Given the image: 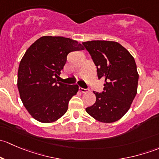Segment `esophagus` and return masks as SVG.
I'll return each instance as SVG.
<instances>
[{
	"instance_id": "esophagus-1",
	"label": "esophagus",
	"mask_w": 159,
	"mask_h": 159,
	"mask_svg": "<svg viewBox=\"0 0 159 159\" xmlns=\"http://www.w3.org/2000/svg\"><path fill=\"white\" fill-rule=\"evenodd\" d=\"M79 91H81V92L82 93H86L89 91V89H83V88L79 87Z\"/></svg>"
}]
</instances>
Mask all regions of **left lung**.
I'll return each mask as SVG.
<instances>
[{"mask_svg":"<svg viewBox=\"0 0 159 159\" xmlns=\"http://www.w3.org/2000/svg\"><path fill=\"white\" fill-rule=\"evenodd\" d=\"M82 44L97 67L98 79L105 80L104 91H93L96 102L86 111L101 122H115L129 110L137 94L139 74L134 57L115 41H91Z\"/></svg>","mask_w":159,"mask_h":159,"instance_id":"obj_1","label":"left lung"}]
</instances>
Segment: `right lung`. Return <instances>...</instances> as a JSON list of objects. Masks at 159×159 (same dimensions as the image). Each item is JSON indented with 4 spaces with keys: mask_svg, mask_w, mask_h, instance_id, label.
I'll return each mask as SVG.
<instances>
[{
    "mask_svg": "<svg viewBox=\"0 0 159 159\" xmlns=\"http://www.w3.org/2000/svg\"><path fill=\"white\" fill-rule=\"evenodd\" d=\"M77 41L43 36L26 51L17 72V88L24 105L40 122L57 121L66 113L68 102L78 91L77 84L57 82L71 51L84 50Z\"/></svg>",
    "mask_w": 159,
    "mask_h": 159,
    "instance_id": "1",
    "label": "right lung"
}]
</instances>
